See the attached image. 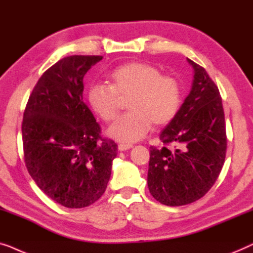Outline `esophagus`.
<instances>
[{
    "mask_svg": "<svg viewBox=\"0 0 253 253\" xmlns=\"http://www.w3.org/2000/svg\"><path fill=\"white\" fill-rule=\"evenodd\" d=\"M133 148V145L131 144H126V143H120L118 145V149L120 151H126V150H129V149Z\"/></svg>",
    "mask_w": 253,
    "mask_h": 253,
    "instance_id": "obj_1",
    "label": "esophagus"
}]
</instances>
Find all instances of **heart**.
Listing matches in <instances>:
<instances>
[{"label":"heart","mask_w":253,"mask_h":253,"mask_svg":"<svg viewBox=\"0 0 253 253\" xmlns=\"http://www.w3.org/2000/svg\"><path fill=\"white\" fill-rule=\"evenodd\" d=\"M110 86L95 84L88 88L87 101L104 122L117 117L122 99L129 112L108 128L113 140L125 143L140 141L152 125L163 127L175 119L182 105V86L172 76H163L157 67L143 62L120 65L109 76Z\"/></svg>","instance_id":"1"}]
</instances>
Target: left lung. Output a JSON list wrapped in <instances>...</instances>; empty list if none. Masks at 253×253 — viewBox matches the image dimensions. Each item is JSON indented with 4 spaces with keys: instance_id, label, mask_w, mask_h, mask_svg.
<instances>
[{
    "instance_id": "8db88e82",
    "label": "left lung",
    "mask_w": 253,
    "mask_h": 253,
    "mask_svg": "<svg viewBox=\"0 0 253 253\" xmlns=\"http://www.w3.org/2000/svg\"><path fill=\"white\" fill-rule=\"evenodd\" d=\"M194 69L189 95L175 119L161 133L165 147L150 148L148 188L156 201L181 206L211 189L225 163V113L218 87L208 72L187 58ZM176 145L170 151L166 145Z\"/></svg>"
}]
</instances>
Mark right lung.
<instances>
[{"label":"right lung","mask_w":253,"mask_h":253,"mask_svg":"<svg viewBox=\"0 0 253 253\" xmlns=\"http://www.w3.org/2000/svg\"><path fill=\"white\" fill-rule=\"evenodd\" d=\"M102 56H69L42 74L21 125L27 170L38 187L70 209L104 194L118 147L83 101L84 77Z\"/></svg>","instance_id":"obj_1"}]
</instances>
